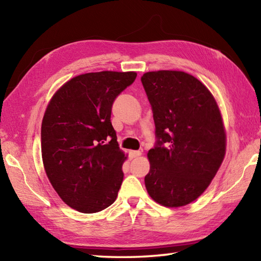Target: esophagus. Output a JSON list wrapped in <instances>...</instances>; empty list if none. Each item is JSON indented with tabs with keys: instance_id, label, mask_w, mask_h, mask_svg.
<instances>
[{
	"instance_id": "obj_1",
	"label": "esophagus",
	"mask_w": 261,
	"mask_h": 261,
	"mask_svg": "<svg viewBox=\"0 0 261 261\" xmlns=\"http://www.w3.org/2000/svg\"><path fill=\"white\" fill-rule=\"evenodd\" d=\"M141 156V151H137V150H131L130 151V158L134 159V158H137Z\"/></svg>"
}]
</instances>
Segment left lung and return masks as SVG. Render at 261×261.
<instances>
[{"label": "left lung", "instance_id": "1", "mask_svg": "<svg viewBox=\"0 0 261 261\" xmlns=\"http://www.w3.org/2000/svg\"><path fill=\"white\" fill-rule=\"evenodd\" d=\"M141 82L158 138L147 153V192L163 206H185L205 192L223 162L222 114L208 88L185 71H148Z\"/></svg>", "mask_w": 261, "mask_h": 261}]
</instances>
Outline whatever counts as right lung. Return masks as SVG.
<instances>
[{"label": "right lung", "mask_w": 261, "mask_h": 261, "mask_svg": "<svg viewBox=\"0 0 261 261\" xmlns=\"http://www.w3.org/2000/svg\"><path fill=\"white\" fill-rule=\"evenodd\" d=\"M136 71L103 70L66 82L49 101L41 123L47 177L63 202L81 213H97L118 196L127 154L111 123L115 97Z\"/></svg>", "instance_id": "right-lung-1"}]
</instances>
